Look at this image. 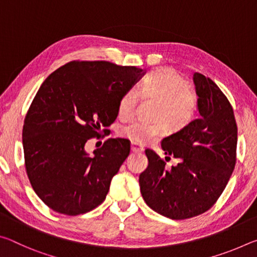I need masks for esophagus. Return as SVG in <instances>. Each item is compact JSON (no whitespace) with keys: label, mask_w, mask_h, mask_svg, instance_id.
Instances as JSON below:
<instances>
[{"label":"esophagus","mask_w":257,"mask_h":257,"mask_svg":"<svg viewBox=\"0 0 257 257\" xmlns=\"http://www.w3.org/2000/svg\"><path fill=\"white\" fill-rule=\"evenodd\" d=\"M130 149H132L133 153H142L144 149L141 145L136 144V143H132V145H130Z\"/></svg>","instance_id":"obj_1"}]
</instances>
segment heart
<instances>
[{
    "instance_id": "obj_1",
    "label": "heart",
    "mask_w": 257,
    "mask_h": 257,
    "mask_svg": "<svg viewBox=\"0 0 257 257\" xmlns=\"http://www.w3.org/2000/svg\"><path fill=\"white\" fill-rule=\"evenodd\" d=\"M141 96L158 102L153 113L156 121H135L121 129V135L136 144L154 142L165 132L164 122L172 132L184 129L196 112V95L185 78L172 69H154L143 78L136 89L124 92L118 106L120 118L128 119L134 114Z\"/></svg>"
}]
</instances>
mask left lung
Listing matches in <instances>:
<instances>
[{"label": "left lung", "mask_w": 257, "mask_h": 257, "mask_svg": "<svg viewBox=\"0 0 257 257\" xmlns=\"http://www.w3.org/2000/svg\"><path fill=\"white\" fill-rule=\"evenodd\" d=\"M193 79L199 116L161 142L164 154L179 163L165 170L164 161L146 150L149 165L139 176L147 205L172 220L189 219L210 210L236 164L237 123L232 106L210 78L195 72Z\"/></svg>", "instance_id": "left-lung-1"}]
</instances>
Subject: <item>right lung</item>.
<instances>
[{
  "instance_id": "obj_1",
  "label": "right lung",
  "mask_w": 257,
  "mask_h": 257,
  "mask_svg": "<svg viewBox=\"0 0 257 257\" xmlns=\"http://www.w3.org/2000/svg\"><path fill=\"white\" fill-rule=\"evenodd\" d=\"M144 75L107 61H71L43 82L25 118L23 145L30 184L52 210L84 214L105 199L129 141L107 139L93 155L85 145L114 122L121 96Z\"/></svg>"
}]
</instances>
